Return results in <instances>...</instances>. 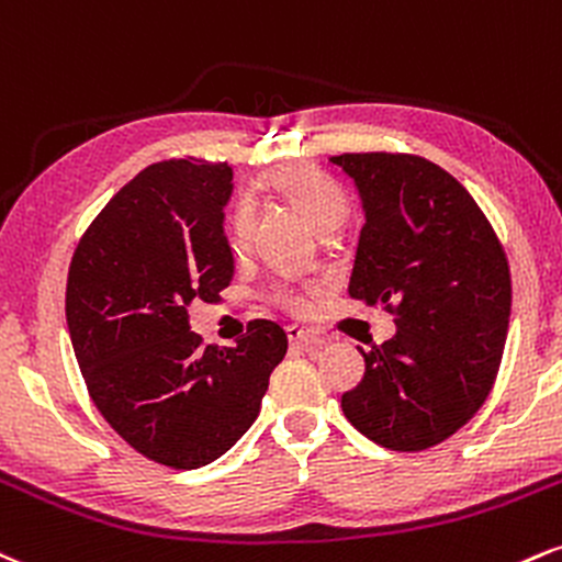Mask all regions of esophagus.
I'll use <instances>...</instances> for the list:
<instances>
[{"label": "esophagus", "instance_id": "34e87169", "mask_svg": "<svg viewBox=\"0 0 562 562\" xmlns=\"http://www.w3.org/2000/svg\"><path fill=\"white\" fill-rule=\"evenodd\" d=\"M286 339L292 341V345H302V347H323L326 345V341L321 339L318 334H313V331H305V328H300V326H289L286 328Z\"/></svg>", "mask_w": 562, "mask_h": 562}]
</instances>
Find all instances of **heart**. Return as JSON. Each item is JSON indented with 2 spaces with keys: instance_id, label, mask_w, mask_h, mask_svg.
Here are the masks:
<instances>
[{
  "instance_id": "b5f03b06",
  "label": "heart",
  "mask_w": 562,
  "mask_h": 562,
  "mask_svg": "<svg viewBox=\"0 0 562 562\" xmlns=\"http://www.w3.org/2000/svg\"><path fill=\"white\" fill-rule=\"evenodd\" d=\"M270 187H273V191L283 202L292 204L296 213L305 217L307 226L318 231L321 236L331 234V231H336L347 221L349 215L347 194L336 187L331 178L323 176L321 170L305 168V165H300V168H289L276 176L273 181H270ZM249 226H252V215H249L247 207H241L239 213L234 215V228H231L234 241L239 244V247H244L249 239ZM281 302L289 310L307 307L305 294L292 292V289H283Z\"/></svg>"
}]
</instances>
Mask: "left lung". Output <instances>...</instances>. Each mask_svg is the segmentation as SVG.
Instances as JSON below:
<instances>
[{"mask_svg": "<svg viewBox=\"0 0 562 562\" xmlns=\"http://www.w3.org/2000/svg\"><path fill=\"white\" fill-rule=\"evenodd\" d=\"M358 187L360 231L349 296L394 313L366 375L341 394L347 420L375 445L420 452L450 439L490 397L510 318V268L463 183L415 155L331 157Z\"/></svg>", "mask_w": 562, "mask_h": 562, "instance_id": "8db88e82", "label": "left lung"}]
</instances>
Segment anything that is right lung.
<instances>
[{
	"label": "right lung",
	"mask_w": 562,
	"mask_h": 562,
	"mask_svg": "<svg viewBox=\"0 0 562 562\" xmlns=\"http://www.w3.org/2000/svg\"><path fill=\"white\" fill-rule=\"evenodd\" d=\"M226 162L144 168L94 217L68 270L65 318L89 397L121 437L160 465L191 471L255 424L286 334L252 321L236 347H202L189 305L234 279L223 221Z\"/></svg>",
	"instance_id": "right-lung-1"
}]
</instances>
